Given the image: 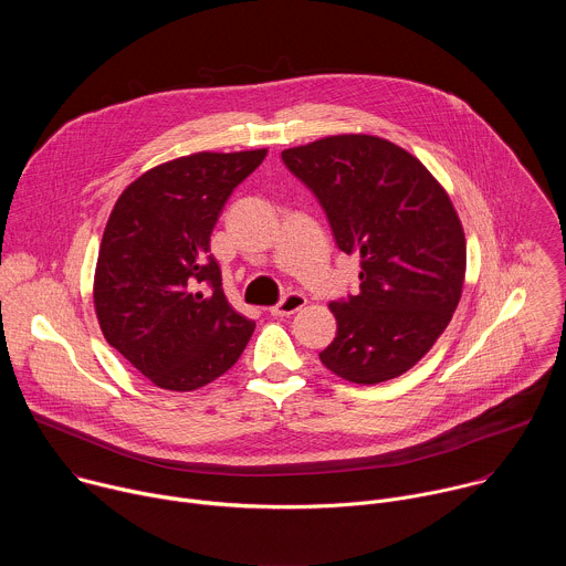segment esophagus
Listing matches in <instances>:
<instances>
[{"instance_id": "1", "label": "esophagus", "mask_w": 566, "mask_h": 566, "mask_svg": "<svg viewBox=\"0 0 566 566\" xmlns=\"http://www.w3.org/2000/svg\"><path fill=\"white\" fill-rule=\"evenodd\" d=\"M306 304V297L302 293H286L277 304L271 306L273 315H293Z\"/></svg>"}]
</instances>
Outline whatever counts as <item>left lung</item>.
I'll list each match as a JSON object with an SVG mask.
<instances>
[{"mask_svg": "<svg viewBox=\"0 0 566 566\" xmlns=\"http://www.w3.org/2000/svg\"><path fill=\"white\" fill-rule=\"evenodd\" d=\"M286 170L325 210L336 247L360 255V289L334 300L338 334L319 352L345 380L406 374L437 343L459 304L465 239L459 217L419 158L365 134L282 151Z\"/></svg>", "mask_w": 566, "mask_h": 566, "instance_id": "obj_1", "label": "left lung"}]
</instances>
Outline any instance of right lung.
I'll return each instance as SVG.
<instances>
[{
  "instance_id": "right-lung-1",
  "label": "right lung",
  "mask_w": 566,
  "mask_h": 566,
  "mask_svg": "<svg viewBox=\"0 0 566 566\" xmlns=\"http://www.w3.org/2000/svg\"><path fill=\"white\" fill-rule=\"evenodd\" d=\"M264 156L199 151L170 160L138 177L109 214L94 282L98 322L105 340L158 387L212 382L253 336L255 322L226 300L210 234Z\"/></svg>"
}]
</instances>
